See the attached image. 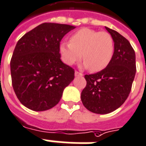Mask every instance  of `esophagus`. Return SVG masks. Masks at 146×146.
Listing matches in <instances>:
<instances>
[{"instance_id": "obj_1", "label": "esophagus", "mask_w": 146, "mask_h": 146, "mask_svg": "<svg viewBox=\"0 0 146 146\" xmlns=\"http://www.w3.org/2000/svg\"><path fill=\"white\" fill-rule=\"evenodd\" d=\"M74 75H75V76H82V75H83V74H82V73H81V72H79L75 71V72H74Z\"/></svg>"}]
</instances>
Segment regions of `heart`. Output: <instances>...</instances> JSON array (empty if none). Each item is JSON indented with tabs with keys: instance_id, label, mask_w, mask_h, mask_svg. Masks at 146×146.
Listing matches in <instances>:
<instances>
[{
	"instance_id": "1",
	"label": "heart",
	"mask_w": 146,
	"mask_h": 146,
	"mask_svg": "<svg viewBox=\"0 0 146 146\" xmlns=\"http://www.w3.org/2000/svg\"><path fill=\"white\" fill-rule=\"evenodd\" d=\"M60 51L63 60L73 65L83 59V66L92 72H100L109 65L114 54V42L107 32L89 28L81 29L70 37V42H63Z\"/></svg>"
}]
</instances>
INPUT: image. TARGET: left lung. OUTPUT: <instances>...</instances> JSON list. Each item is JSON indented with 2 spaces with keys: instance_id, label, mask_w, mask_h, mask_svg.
Masks as SVG:
<instances>
[{
  "instance_id": "1",
  "label": "left lung",
  "mask_w": 146,
  "mask_h": 146,
  "mask_svg": "<svg viewBox=\"0 0 146 146\" xmlns=\"http://www.w3.org/2000/svg\"><path fill=\"white\" fill-rule=\"evenodd\" d=\"M114 42L113 57L107 68L86 74V86L81 94L84 107L95 113L113 112L124 104L135 76V53L129 41L117 32L106 27Z\"/></svg>"
}]
</instances>
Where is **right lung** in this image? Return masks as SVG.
Returning a JSON list of instances; mask_svg holds the SVG:
<instances>
[{
	"label": "right lung",
	"mask_w": 146,
	"mask_h": 146,
	"mask_svg": "<svg viewBox=\"0 0 146 146\" xmlns=\"http://www.w3.org/2000/svg\"><path fill=\"white\" fill-rule=\"evenodd\" d=\"M73 25L46 22L25 33L11 59L14 91L25 107L43 111L56 106L74 70L60 60V42Z\"/></svg>",
	"instance_id": "add662e5"
}]
</instances>
